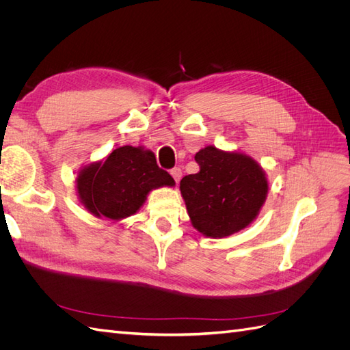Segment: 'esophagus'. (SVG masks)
I'll return each mask as SVG.
<instances>
[{
    "mask_svg": "<svg viewBox=\"0 0 350 350\" xmlns=\"http://www.w3.org/2000/svg\"><path fill=\"white\" fill-rule=\"evenodd\" d=\"M171 175H172V178L175 179L176 183H179V179H181V176H183L181 167H174V169H171Z\"/></svg>",
    "mask_w": 350,
    "mask_h": 350,
    "instance_id": "esophagus-1",
    "label": "esophagus"
}]
</instances>
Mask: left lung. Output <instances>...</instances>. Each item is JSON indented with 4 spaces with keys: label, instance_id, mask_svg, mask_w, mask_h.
I'll return each instance as SVG.
<instances>
[{
    "label": "left lung",
    "instance_id": "1",
    "mask_svg": "<svg viewBox=\"0 0 350 350\" xmlns=\"http://www.w3.org/2000/svg\"><path fill=\"white\" fill-rule=\"evenodd\" d=\"M198 174L181 179L179 189L193 226L208 238L245 229L260 213L269 193L264 169L241 152L207 146L196 153Z\"/></svg>",
    "mask_w": 350,
    "mask_h": 350
}]
</instances>
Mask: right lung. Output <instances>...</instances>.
I'll return each instance as SVG.
<instances>
[{"instance_id": "1", "label": "right lung", "mask_w": 350, "mask_h": 350, "mask_svg": "<svg viewBox=\"0 0 350 350\" xmlns=\"http://www.w3.org/2000/svg\"><path fill=\"white\" fill-rule=\"evenodd\" d=\"M174 178L143 146H122L105 161L80 169L76 188L80 203L96 217L121 220L135 215L152 189L174 187Z\"/></svg>"}]
</instances>
